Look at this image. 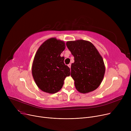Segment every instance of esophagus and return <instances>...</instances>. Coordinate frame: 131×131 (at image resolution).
<instances>
[{"label": "esophagus", "mask_w": 131, "mask_h": 131, "mask_svg": "<svg viewBox=\"0 0 131 131\" xmlns=\"http://www.w3.org/2000/svg\"><path fill=\"white\" fill-rule=\"evenodd\" d=\"M68 66L71 68V64H68Z\"/></svg>", "instance_id": "1"}]
</instances>
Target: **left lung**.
I'll list each match as a JSON object with an SVG mask.
<instances>
[{"label": "left lung", "instance_id": "1", "mask_svg": "<svg viewBox=\"0 0 131 131\" xmlns=\"http://www.w3.org/2000/svg\"><path fill=\"white\" fill-rule=\"evenodd\" d=\"M66 46L74 57L71 75L81 93L94 91L101 84L105 73L104 62L94 45L83 40L68 41Z\"/></svg>", "mask_w": 131, "mask_h": 131}]
</instances>
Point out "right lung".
Returning a JSON list of instances; mask_svg holds the SVG:
<instances>
[{
    "instance_id": "obj_1",
    "label": "right lung",
    "mask_w": 131,
    "mask_h": 131,
    "mask_svg": "<svg viewBox=\"0 0 131 131\" xmlns=\"http://www.w3.org/2000/svg\"><path fill=\"white\" fill-rule=\"evenodd\" d=\"M64 41L50 38L41 45L34 58L32 73L36 83L41 90L55 93L63 87L66 77L70 75V68L61 57L65 45Z\"/></svg>"
}]
</instances>
